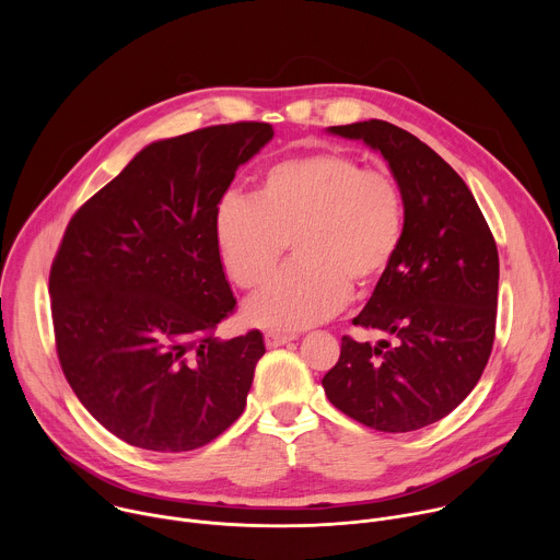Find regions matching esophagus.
<instances>
[{"instance_id":"1","label":"esophagus","mask_w":560,"mask_h":560,"mask_svg":"<svg viewBox=\"0 0 560 560\" xmlns=\"http://www.w3.org/2000/svg\"><path fill=\"white\" fill-rule=\"evenodd\" d=\"M264 337H266L268 348H279V346H285L296 339V335H292V332H277V330H268Z\"/></svg>"}]
</instances>
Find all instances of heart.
I'll use <instances>...</instances> for the list:
<instances>
[{
  "instance_id": "heart-1",
  "label": "heart",
  "mask_w": 560,
  "mask_h": 560,
  "mask_svg": "<svg viewBox=\"0 0 560 560\" xmlns=\"http://www.w3.org/2000/svg\"><path fill=\"white\" fill-rule=\"evenodd\" d=\"M404 232L401 184L341 150L275 162L257 177L253 199L228 195L214 217L221 264L242 290H261L292 246L296 261L246 310L253 324L279 330L322 322L348 288H374L401 250Z\"/></svg>"
}]
</instances>
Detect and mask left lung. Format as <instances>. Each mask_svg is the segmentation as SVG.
Returning <instances> with one entry per match:
<instances>
[{"mask_svg":"<svg viewBox=\"0 0 560 560\" xmlns=\"http://www.w3.org/2000/svg\"><path fill=\"white\" fill-rule=\"evenodd\" d=\"M381 150L406 199L404 244L354 326L389 335L341 339L324 376L330 404L378 432H415L447 417L492 354L499 250L474 195L419 137L381 119L332 126Z\"/></svg>","mask_w":560,"mask_h":560,"instance_id":"left-lung-1","label":"left lung"}]
</instances>
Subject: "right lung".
<instances>
[{
    "label": "right lung",
    "instance_id": "right-lung-1",
    "mask_svg": "<svg viewBox=\"0 0 560 560\" xmlns=\"http://www.w3.org/2000/svg\"><path fill=\"white\" fill-rule=\"evenodd\" d=\"M264 121L199 128L143 148L66 225L48 292L57 359L82 406L128 445L179 454L246 408L264 335L214 337L234 312L214 242Z\"/></svg>",
    "mask_w": 560,
    "mask_h": 560
}]
</instances>
